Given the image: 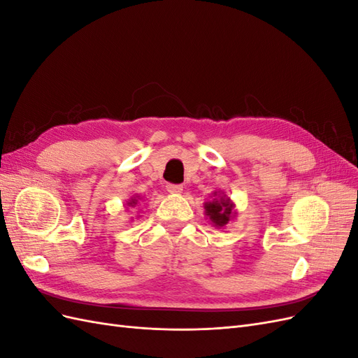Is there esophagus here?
<instances>
[{
  "label": "esophagus",
  "instance_id": "1",
  "mask_svg": "<svg viewBox=\"0 0 358 358\" xmlns=\"http://www.w3.org/2000/svg\"><path fill=\"white\" fill-rule=\"evenodd\" d=\"M182 189H183V187L182 185H176V183H169V185H167V191L170 194H180Z\"/></svg>",
  "mask_w": 358,
  "mask_h": 358
}]
</instances>
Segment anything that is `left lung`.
I'll list each match as a JSON object with an SVG mask.
<instances>
[{"label": "left lung", "instance_id": "1", "mask_svg": "<svg viewBox=\"0 0 358 358\" xmlns=\"http://www.w3.org/2000/svg\"><path fill=\"white\" fill-rule=\"evenodd\" d=\"M221 192L215 191L213 192V200L204 203V212L208 215V218L212 221V224L215 227H224L229 224V221L233 218L236 215L234 209V204L231 203V200L225 196H220ZM224 194V192H222ZM218 196L219 199H216L215 197Z\"/></svg>", "mask_w": 358, "mask_h": 358}]
</instances>
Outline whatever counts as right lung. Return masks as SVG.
<instances>
[{"mask_svg": "<svg viewBox=\"0 0 358 358\" xmlns=\"http://www.w3.org/2000/svg\"><path fill=\"white\" fill-rule=\"evenodd\" d=\"M127 204H128V206H136V204H137V199H136V197H133V199L129 200Z\"/></svg>", "mask_w": 358, "mask_h": 358, "instance_id": "obj_1", "label": "right lung"}]
</instances>
